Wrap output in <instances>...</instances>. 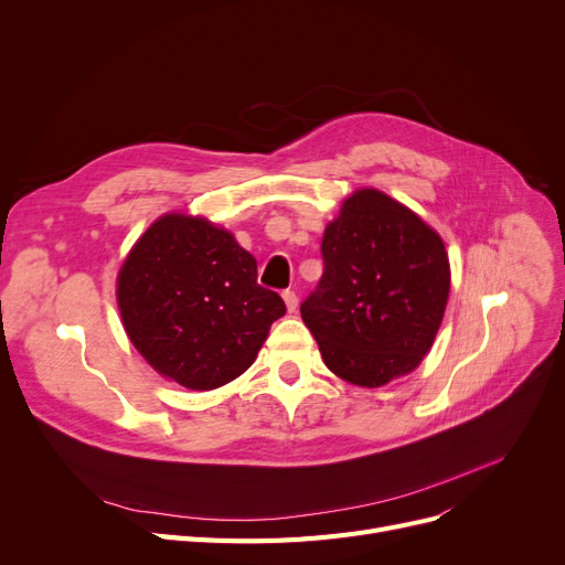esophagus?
I'll return each instance as SVG.
<instances>
[{
    "label": "esophagus",
    "instance_id": "obj_1",
    "mask_svg": "<svg viewBox=\"0 0 565 565\" xmlns=\"http://www.w3.org/2000/svg\"><path fill=\"white\" fill-rule=\"evenodd\" d=\"M284 302H286L290 313L298 309V295H295V290H284Z\"/></svg>",
    "mask_w": 565,
    "mask_h": 565
}]
</instances>
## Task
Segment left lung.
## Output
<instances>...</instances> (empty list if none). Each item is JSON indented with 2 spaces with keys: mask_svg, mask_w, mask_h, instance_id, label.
Listing matches in <instances>:
<instances>
[{
  "mask_svg": "<svg viewBox=\"0 0 565 565\" xmlns=\"http://www.w3.org/2000/svg\"><path fill=\"white\" fill-rule=\"evenodd\" d=\"M320 252L324 270L300 311L324 366L369 390L417 369L451 288L439 233L407 205L364 188L343 201Z\"/></svg>",
  "mask_w": 565,
  "mask_h": 565,
  "instance_id": "obj_1",
  "label": "left lung"
}]
</instances>
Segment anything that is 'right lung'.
<instances>
[{"instance_id": "1", "label": "right lung", "mask_w": 565, "mask_h": 565, "mask_svg": "<svg viewBox=\"0 0 565 565\" xmlns=\"http://www.w3.org/2000/svg\"><path fill=\"white\" fill-rule=\"evenodd\" d=\"M128 339L162 377L192 392L243 375L286 313L256 281V258L233 233L169 213L135 243L116 279Z\"/></svg>"}]
</instances>
